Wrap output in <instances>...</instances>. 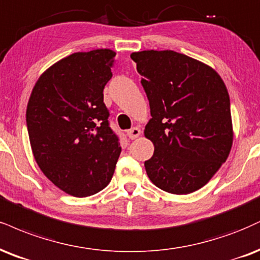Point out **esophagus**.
I'll use <instances>...</instances> for the list:
<instances>
[{"label": "esophagus", "instance_id": "obj_1", "mask_svg": "<svg viewBox=\"0 0 260 260\" xmlns=\"http://www.w3.org/2000/svg\"><path fill=\"white\" fill-rule=\"evenodd\" d=\"M140 129L138 127H133V128H131L129 131H127V136L129 137V139H136V138H138V137L140 136Z\"/></svg>", "mask_w": 260, "mask_h": 260}]
</instances>
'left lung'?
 Segmentation results:
<instances>
[{
	"instance_id": "left-lung-1",
	"label": "left lung",
	"mask_w": 260,
	"mask_h": 260,
	"mask_svg": "<svg viewBox=\"0 0 260 260\" xmlns=\"http://www.w3.org/2000/svg\"><path fill=\"white\" fill-rule=\"evenodd\" d=\"M131 58L143 77L151 114L144 131L155 146L144 164L148 177L170 193L201 189L233 145L225 83L211 67L174 51L134 52Z\"/></svg>"
}]
</instances>
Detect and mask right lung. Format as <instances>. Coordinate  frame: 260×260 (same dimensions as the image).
Masks as SVG:
<instances>
[{
  "label": "right lung",
  "instance_id": "add662e5",
  "mask_svg": "<svg viewBox=\"0 0 260 260\" xmlns=\"http://www.w3.org/2000/svg\"><path fill=\"white\" fill-rule=\"evenodd\" d=\"M115 55L94 49L61 59L41 75L27 103L37 165L55 186L76 198L104 189L121 154L103 94Z\"/></svg>",
  "mask_w": 260,
  "mask_h": 260
}]
</instances>
